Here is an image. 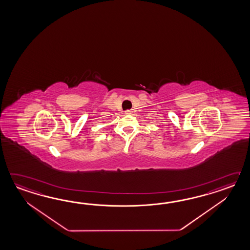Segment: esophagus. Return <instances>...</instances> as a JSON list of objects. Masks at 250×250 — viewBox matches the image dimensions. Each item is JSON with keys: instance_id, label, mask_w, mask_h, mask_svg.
<instances>
[{"instance_id": "34e87169", "label": "esophagus", "mask_w": 250, "mask_h": 250, "mask_svg": "<svg viewBox=\"0 0 250 250\" xmlns=\"http://www.w3.org/2000/svg\"><path fill=\"white\" fill-rule=\"evenodd\" d=\"M125 113H126V114H132V112H131L130 110H127V111L125 112Z\"/></svg>"}]
</instances>
